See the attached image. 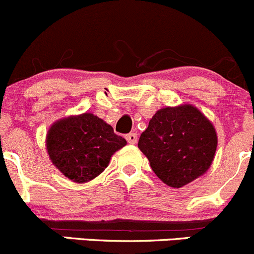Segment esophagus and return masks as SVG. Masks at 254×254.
Returning <instances> with one entry per match:
<instances>
[{"label":"esophagus","mask_w":254,"mask_h":254,"mask_svg":"<svg viewBox=\"0 0 254 254\" xmlns=\"http://www.w3.org/2000/svg\"><path fill=\"white\" fill-rule=\"evenodd\" d=\"M126 139L129 144H135V143H137V139H138L137 133H128V134L126 135Z\"/></svg>","instance_id":"1"}]
</instances>
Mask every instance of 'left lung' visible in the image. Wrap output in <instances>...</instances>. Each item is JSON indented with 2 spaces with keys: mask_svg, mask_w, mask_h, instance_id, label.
Segmentation results:
<instances>
[{
  "mask_svg": "<svg viewBox=\"0 0 254 254\" xmlns=\"http://www.w3.org/2000/svg\"><path fill=\"white\" fill-rule=\"evenodd\" d=\"M216 145L213 124L190 104L158 110L138 142L156 176L174 188L204 175Z\"/></svg>",
  "mask_w": 254,
  "mask_h": 254,
  "instance_id": "8db88e82",
  "label": "left lung"
}]
</instances>
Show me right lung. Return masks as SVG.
Listing matches in <instances>:
<instances>
[{"label": "right lung", "instance_id": "right-lung-1", "mask_svg": "<svg viewBox=\"0 0 254 254\" xmlns=\"http://www.w3.org/2000/svg\"><path fill=\"white\" fill-rule=\"evenodd\" d=\"M127 144L93 114L69 116L50 127L46 149L55 166L73 182L84 184L106 169L115 151Z\"/></svg>", "mask_w": 254, "mask_h": 254}]
</instances>
